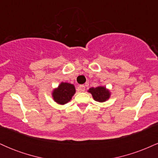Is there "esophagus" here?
Masks as SVG:
<instances>
[{
	"mask_svg": "<svg viewBox=\"0 0 158 158\" xmlns=\"http://www.w3.org/2000/svg\"><path fill=\"white\" fill-rule=\"evenodd\" d=\"M85 85H79V91H85Z\"/></svg>",
	"mask_w": 158,
	"mask_h": 158,
	"instance_id": "esophagus-1",
	"label": "esophagus"
}]
</instances>
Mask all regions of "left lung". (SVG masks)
Segmentation results:
<instances>
[{
  "mask_svg": "<svg viewBox=\"0 0 158 158\" xmlns=\"http://www.w3.org/2000/svg\"><path fill=\"white\" fill-rule=\"evenodd\" d=\"M88 92H90L92 94L94 100L99 102H106V100H108L109 99L110 95L109 90H107L105 87L102 86L90 88L88 90Z\"/></svg>",
  "mask_w": 158,
  "mask_h": 158,
  "instance_id": "1",
  "label": "left lung"
}]
</instances>
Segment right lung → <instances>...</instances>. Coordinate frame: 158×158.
<instances>
[{
	"mask_svg": "<svg viewBox=\"0 0 158 158\" xmlns=\"http://www.w3.org/2000/svg\"><path fill=\"white\" fill-rule=\"evenodd\" d=\"M76 93L73 85L67 82H61L52 92V97L58 104L64 105L68 103Z\"/></svg>",
	"mask_w": 158,
	"mask_h": 158,
	"instance_id": "add662e5",
	"label": "right lung"
}]
</instances>
